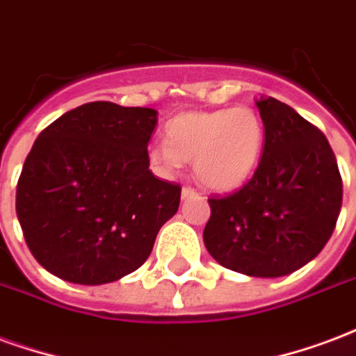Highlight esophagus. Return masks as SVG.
<instances>
[{"mask_svg":"<svg viewBox=\"0 0 356 356\" xmlns=\"http://www.w3.org/2000/svg\"><path fill=\"white\" fill-rule=\"evenodd\" d=\"M181 196L186 200V198H196V196H200V194L194 191V188H191V186H183V191H181Z\"/></svg>","mask_w":356,"mask_h":356,"instance_id":"34e87169","label":"esophagus"}]
</instances>
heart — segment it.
Returning <instances> with one entry per match:
<instances>
[{
	"instance_id": "1",
	"label": "heart",
	"mask_w": 356,
	"mask_h": 356,
	"mask_svg": "<svg viewBox=\"0 0 356 356\" xmlns=\"http://www.w3.org/2000/svg\"><path fill=\"white\" fill-rule=\"evenodd\" d=\"M264 120L252 107L183 113L165 126V143L152 145V168L171 175L183 162L207 188L234 191L251 177L264 149Z\"/></svg>"
}]
</instances>
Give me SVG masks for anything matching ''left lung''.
<instances>
[{"label":"left lung","instance_id":"obj_1","mask_svg":"<svg viewBox=\"0 0 356 356\" xmlns=\"http://www.w3.org/2000/svg\"><path fill=\"white\" fill-rule=\"evenodd\" d=\"M264 151L251 181L209 198L204 243L218 264L251 277L296 272L323 251L343 185L325 134L275 97L257 99Z\"/></svg>","mask_w":356,"mask_h":356}]
</instances>
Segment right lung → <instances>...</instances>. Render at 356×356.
<instances>
[{
  "label": "right lung",
  "instance_id": "obj_1",
  "mask_svg": "<svg viewBox=\"0 0 356 356\" xmlns=\"http://www.w3.org/2000/svg\"><path fill=\"white\" fill-rule=\"evenodd\" d=\"M156 120L149 107L90 102L39 134L18 179L17 215L47 272L104 285L149 259L181 202V186L149 170Z\"/></svg>",
  "mask_w": 356,
  "mask_h": 356
}]
</instances>
